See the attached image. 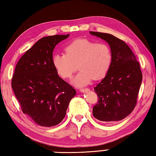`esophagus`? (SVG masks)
<instances>
[{
    "mask_svg": "<svg viewBox=\"0 0 156 156\" xmlns=\"http://www.w3.org/2000/svg\"><path fill=\"white\" fill-rule=\"evenodd\" d=\"M80 90L81 92H87L88 90H89V88H85V89H83L82 88V89H80Z\"/></svg>",
    "mask_w": 156,
    "mask_h": 156,
    "instance_id": "esophagus-1",
    "label": "esophagus"
}]
</instances>
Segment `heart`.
I'll return each instance as SVG.
<instances>
[{
    "label": "heart",
    "instance_id": "obj_1",
    "mask_svg": "<svg viewBox=\"0 0 156 156\" xmlns=\"http://www.w3.org/2000/svg\"><path fill=\"white\" fill-rule=\"evenodd\" d=\"M65 53L53 56V66L61 77L69 79L77 70L78 64L80 71L72 80L76 86L86 85L93 78H104L112 64L111 50L103 42L76 39L65 47Z\"/></svg>",
    "mask_w": 156,
    "mask_h": 156
}]
</instances>
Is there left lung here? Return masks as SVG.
Masks as SVG:
<instances>
[{
  "label": "left lung",
  "instance_id": "obj_1",
  "mask_svg": "<svg viewBox=\"0 0 156 156\" xmlns=\"http://www.w3.org/2000/svg\"><path fill=\"white\" fill-rule=\"evenodd\" d=\"M90 33L108 42L112 56L109 72L94 88L98 101L93 106V115L107 123L122 120L136 105L143 79L139 63L124 41L110 34Z\"/></svg>",
  "mask_w": 156,
  "mask_h": 156
}]
</instances>
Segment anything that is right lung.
<instances>
[{"label":"right lung","instance_id":"add662e5","mask_svg":"<svg viewBox=\"0 0 156 156\" xmlns=\"http://www.w3.org/2000/svg\"><path fill=\"white\" fill-rule=\"evenodd\" d=\"M69 35L39 39L20 58L11 87L24 114L39 126L52 127L65 117L74 88L59 77L52 64L56 44Z\"/></svg>","mask_w":156,"mask_h":156}]
</instances>
